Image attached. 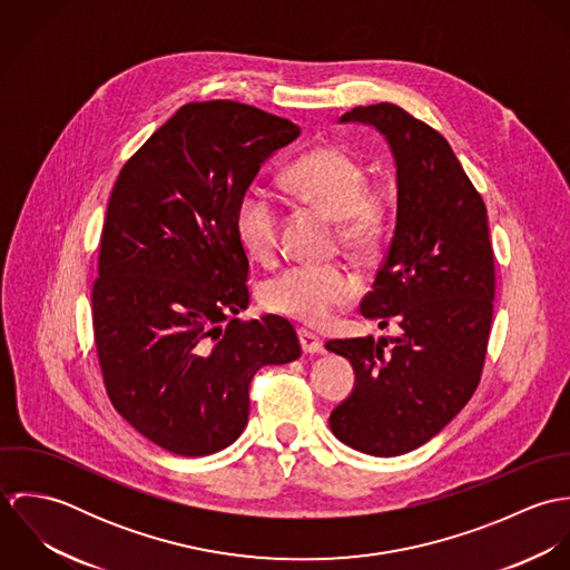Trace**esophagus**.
Returning <instances> with one entry per match:
<instances>
[{
  "label": "esophagus",
  "mask_w": 570,
  "mask_h": 570,
  "mask_svg": "<svg viewBox=\"0 0 570 570\" xmlns=\"http://www.w3.org/2000/svg\"><path fill=\"white\" fill-rule=\"evenodd\" d=\"M298 337H301V346L305 353H321L323 351V337L309 328H301L298 331Z\"/></svg>",
  "instance_id": "1"
}]
</instances>
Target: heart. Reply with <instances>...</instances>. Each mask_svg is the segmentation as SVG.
Wrapping results in <instances>:
<instances>
[{
	"label": "heart",
	"instance_id": "b5f03b06",
	"mask_svg": "<svg viewBox=\"0 0 570 570\" xmlns=\"http://www.w3.org/2000/svg\"><path fill=\"white\" fill-rule=\"evenodd\" d=\"M283 186L337 219L340 244L355 254L373 249L386 230L391 193L384 186H366L364 166L344 149L325 145L307 151L283 170ZM278 222L274 195L261 186L247 188L237 206L235 228L252 258L263 263L274 258ZM357 292L355 276L340 265H292L263 283L261 301L272 314L321 325Z\"/></svg>",
	"mask_w": 570,
	"mask_h": 570
}]
</instances>
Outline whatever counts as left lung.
<instances>
[{
  "label": "left lung",
  "instance_id": "8db88e82",
  "mask_svg": "<svg viewBox=\"0 0 570 570\" xmlns=\"http://www.w3.org/2000/svg\"><path fill=\"white\" fill-rule=\"evenodd\" d=\"M340 122L375 127L395 160V235L360 312L402 333L326 342L355 371L328 425L357 452L400 456L439 434L479 386L495 294L488 208L448 140L402 107H355Z\"/></svg>",
  "mask_w": 570,
  "mask_h": 570
}]
</instances>
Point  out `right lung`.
<instances>
[{"instance_id":"right-lung-1","label":"right lung","mask_w":570,"mask_h":570,"mask_svg":"<svg viewBox=\"0 0 570 570\" xmlns=\"http://www.w3.org/2000/svg\"><path fill=\"white\" fill-rule=\"evenodd\" d=\"M298 136L244 102H188L114 184L91 292L98 362L114 407L173 454L235 443L256 371L301 357L289 321L237 318L249 263L235 228L258 168Z\"/></svg>"}]
</instances>
